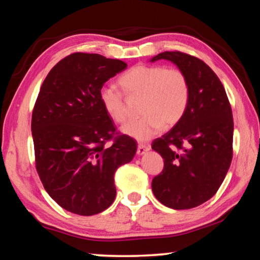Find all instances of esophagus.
Listing matches in <instances>:
<instances>
[{
	"mask_svg": "<svg viewBox=\"0 0 260 260\" xmlns=\"http://www.w3.org/2000/svg\"><path fill=\"white\" fill-rule=\"evenodd\" d=\"M149 150H150V146H149V144H141L140 143L138 146V150H136V153H138L139 156H142Z\"/></svg>",
	"mask_w": 260,
	"mask_h": 260,
	"instance_id": "obj_1",
	"label": "esophagus"
}]
</instances>
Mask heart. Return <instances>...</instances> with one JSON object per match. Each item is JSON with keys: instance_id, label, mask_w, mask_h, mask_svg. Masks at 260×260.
<instances>
[{"instance_id": "heart-1", "label": "heart", "mask_w": 260, "mask_h": 260, "mask_svg": "<svg viewBox=\"0 0 260 260\" xmlns=\"http://www.w3.org/2000/svg\"><path fill=\"white\" fill-rule=\"evenodd\" d=\"M119 85L128 96H142L140 119L122 126V133L138 141H148L162 126L172 127L182 119L190 99L187 74L177 68L139 64L119 79ZM104 111L116 122L127 119L125 99L112 86H104L99 93Z\"/></svg>"}]
</instances>
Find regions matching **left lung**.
Here are the masks:
<instances>
[{"instance_id":"obj_1","label":"left lung","mask_w":260,"mask_h":260,"mask_svg":"<svg viewBox=\"0 0 260 260\" xmlns=\"http://www.w3.org/2000/svg\"><path fill=\"white\" fill-rule=\"evenodd\" d=\"M159 59L172 61L187 74L190 99L182 119L151 144L164 158L151 188L167 208H196L218 191L231 166L232 108L221 81L203 60L180 51L160 52L150 60Z\"/></svg>"}]
</instances>
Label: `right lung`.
Returning a JSON list of instances; mask_svg holds the SVG:
<instances>
[{
	"label": "right lung",
	"instance_id": "right-lung-1",
	"mask_svg": "<svg viewBox=\"0 0 260 260\" xmlns=\"http://www.w3.org/2000/svg\"><path fill=\"white\" fill-rule=\"evenodd\" d=\"M126 68L119 59L74 52L40 88L32 113L35 165L49 196L72 213L108 209L116 199L114 172L136 152L133 139L116 133L99 98L104 83Z\"/></svg>",
	"mask_w": 260,
	"mask_h": 260
}]
</instances>
